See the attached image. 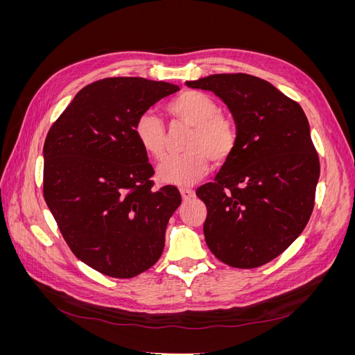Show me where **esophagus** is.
Instances as JSON below:
<instances>
[{"instance_id":"1","label":"esophagus","mask_w":355,"mask_h":355,"mask_svg":"<svg viewBox=\"0 0 355 355\" xmlns=\"http://www.w3.org/2000/svg\"><path fill=\"white\" fill-rule=\"evenodd\" d=\"M180 196H182V200L184 201H189L196 197V192L192 189H188V188H182L180 189Z\"/></svg>"}]
</instances>
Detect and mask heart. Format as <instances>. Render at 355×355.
I'll list each match as a JSON object with an SVG mask.
<instances>
[{"mask_svg":"<svg viewBox=\"0 0 355 355\" xmlns=\"http://www.w3.org/2000/svg\"><path fill=\"white\" fill-rule=\"evenodd\" d=\"M167 111L192 127L187 154L164 158L157 167V179L164 185L189 187L209 171L210 159L222 164L235 146L239 133L231 118L219 114V105L209 94L189 90L167 105ZM135 136L144 151L155 159L164 155L166 130L159 118L146 111L135 123Z\"/></svg>","mask_w":355,"mask_h":355,"instance_id":"b5f03b06","label":"heart"}]
</instances>
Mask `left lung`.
Masks as SVG:
<instances>
[{"mask_svg":"<svg viewBox=\"0 0 355 355\" xmlns=\"http://www.w3.org/2000/svg\"><path fill=\"white\" fill-rule=\"evenodd\" d=\"M187 85L216 94L239 133L214 182L197 189L206 243L230 266H261L299 237L314 209L320 161L306 115L253 75L213 73Z\"/></svg>","mask_w":355,"mask_h":355,"instance_id":"left-lung-1","label":"left lung"}]
</instances>
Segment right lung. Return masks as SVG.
<instances>
[{
    "mask_svg": "<svg viewBox=\"0 0 355 355\" xmlns=\"http://www.w3.org/2000/svg\"><path fill=\"white\" fill-rule=\"evenodd\" d=\"M178 85L114 77L81 89L47 133L44 200L73 254L105 275L132 278L164 249L178 188L153 189L135 123Z\"/></svg>",
    "mask_w": 355,
    "mask_h": 355,
    "instance_id": "1",
    "label": "right lung"
}]
</instances>
